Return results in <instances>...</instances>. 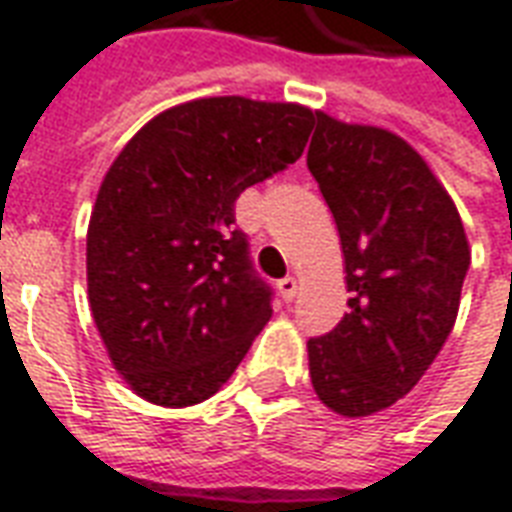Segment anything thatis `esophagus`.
<instances>
[{"label":"esophagus","instance_id":"1","mask_svg":"<svg viewBox=\"0 0 512 512\" xmlns=\"http://www.w3.org/2000/svg\"><path fill=\"white\" fill-rule=\"evenodd\" d=\"M277 288H279V296H282V301H293L296 299V293H299V282H296L293 277H285V279H279Z\"/></svg>","mask_w":512,"mask_h":512}]
</instances>
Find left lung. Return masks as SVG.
Wrapping results in <instances>:
<instances>
[{
    "instance_id": "obj_1",
    "label": "left lung",
    "mask_w": 512,
    "mask_h": 512,
    "mask_svg": "<svg viewBox=\"0 0 512 512\" xmlns=\"http://www.w3.org/2000/svg\"><path fill=\"white\" fill-rule=\"evenodd\" d=\"M307 167L343 244L348 312L307 343L312 389L356 419L408 395L458 318L472 249L461 213L403 136L318 112Z\"/></svg>"
}]
</instances>
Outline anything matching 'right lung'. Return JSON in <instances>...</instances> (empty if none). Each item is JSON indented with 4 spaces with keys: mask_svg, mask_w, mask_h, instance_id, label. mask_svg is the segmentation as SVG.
<instances>
[{
    "mask_svg": "<svg viewBox=\"0 0 512 512\" xmlns=\"http://www.w3.org/2000/svg\"><path fill=\"white\" fill-rule=\"evenodd\" d=\"M312 126L301 104L197 98L153 117L112 161L87 227V299L142 400H208L268 323L271 290L233 208L304 153Z\"/></svg>",
    "mask_w": 512,
    "mask_h": 512,
    "instance_id": "right-lung-1",
    "label": "right lung"
}]
</instances>
